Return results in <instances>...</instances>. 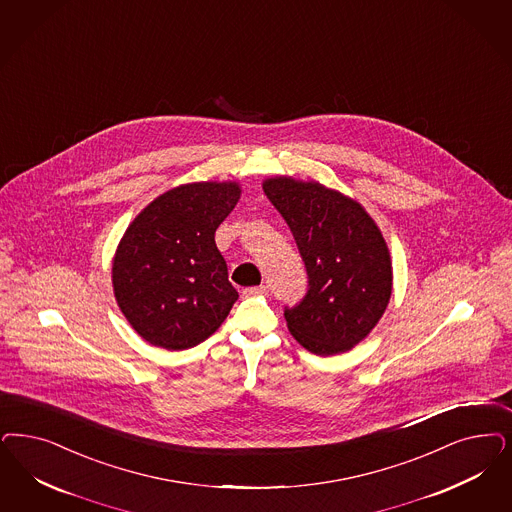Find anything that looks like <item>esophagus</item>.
<instances>
[{"instance_id": "esophagus-1", "label": "esophagus", "mask_w": 512, "mask_h": 512, "mask_svg": "<svg viewBox=\"0 0 512 512\" xmlns=\"http://www.w3.org/2000/svg\"><path fill=\"white\" fill-rule=\"evenodd\" d=\"M246 297H255V295H268V287L266 285H259V287H247L244 289Z\"/></svg>"}]
</instances>
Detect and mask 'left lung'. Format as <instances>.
Segmentation results:
<instances>
[{
	"label": "left lung",
	"instance_id": "obj_1",
	"mask_svg": "<svg viewBox=\"0 0 512 512\" xmlns=\"http://www.w3.org/2000/svg\"><path fill=\"white\" fill-rule=\"evenodd\" d=\"M268 200L295 236L308 291L285 308L289 333L316 355L348 352L388 308L393 270L388 244L365 208L318 181L276 176Z\"/></svg>",
	"mask_w": 512,
	"mask_h": 512
}]
</instances>
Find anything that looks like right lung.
I'll use <instances>...</instances> for the list:
<instances>
[{"label": "right lung", "instance_id": "1", "mask_svg": "<svg viewBox=\"0 0 512 512\" xmlns=\"http://www.w3.org/2000/svg\"><path fill=\"white\" fill-rule=\"evenodd\" d=\"M240 193L236 181L179 185L128 225L113 257V291L124 318L149 344L193 348L229 316L238 291L215 230Z\"/></svg>", "mask_w": 512, "mask_h": 512}]
</instances>
